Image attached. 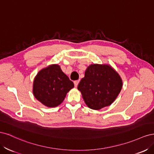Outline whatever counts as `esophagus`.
<instances>
[{
    "instance_id": "esophagus-1",
    "label": "esophagus",
    "mask_w": 154,
    "mask_h": 154,
    "mask_svg": "<svg viewBox=\"0 0 154 154\" xmlns=\"http://www.w3.org/2000/svg\"><path fill=\"white\" fill-rule=\"evenodd\" d=\"M79 82H80V80H76V81H74V86H75V87H76L78 86V85Z\"/></svg>"
}]
</instances>
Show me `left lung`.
Masks as SVG:
<instances>
[{
  "label": "left lung",
  "instance_id": "obj_1",
  "mask_svg": "<svg viewBox=\"0 0 154 154\" xmlns=\"http://www.w3.org/2000/svg\"><path fill=\"white\" fill-rule=\"evenodd\" d=\"M123 82L119 74L108 64H91L78 85L88 107L100 110L110 105L122 90Z\"/></svg>",
  "mask_w": 154,
  "mask_h": 154
}]
</instances>
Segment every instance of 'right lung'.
Instances as JSON below:
<instances>
[{
  "instance_id": "1",
  "label": "right lung",
  "mask_w": 154,
  "mask_h": 154,
  "mask_svg": "<svg viewBox=\"0 0 154 154\" xmlns=\"http://www.w3.org/2000/svg\"><path fill=\"white\" fill-rule=\"evenodd\" d=\"M74 83L58 64L45 67L36 74L32 85L35 98L48 107H56L61 104L67 93L74 87Z\"/></svg>"
}]
</instances>
